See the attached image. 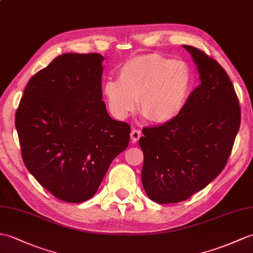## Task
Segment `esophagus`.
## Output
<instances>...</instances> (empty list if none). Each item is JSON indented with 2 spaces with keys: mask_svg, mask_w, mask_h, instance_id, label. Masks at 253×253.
<instances>
[{
  "mask_svg": "<svg viewBox=\"0 0 253 253\" xmlns=\"http://www.w3.org/2000/svg\"><path fill=\"white\" fill-rule=\"evenodd\" d=\"M141 136H142V132L138 130V129H133V130H131V132H130V139L133 143L137 142Z\"/></svg>",
  "mask_w": 253,
  "mask_h": 253,
  "instance_id": "34e87169",
  "label": "esophagus"
}]
</instances>
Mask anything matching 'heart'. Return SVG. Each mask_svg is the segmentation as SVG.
Masks as SVG:
<instances>
[{
  "label": "heart",
  "instance_id": "1",
  "mask_svg": "<svg viewBox=\"0 0 253 253\" xmlns=\"http://www.w3.org/2000/svg\"><path fill=\"white\" fill-rule=\"evenodd\" d=\"M193 84L190 67L157 54L141 55L125 62L119 80L103 84L110 112L125 120L136 109L153 124H167L184 109Z\"/></svg>",
  "mask_w": 253,
  "mask_h": 253
}]
</instances>
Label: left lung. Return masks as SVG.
<instances>
[{
    "label": "left lung",
    "mask_w": 253,
    "mask_h": 253,
    "mask_svg": "<svg viewBox=\"0 0 253 253\" xmlns=\"http://www.w3.org/2000/svg\"><path fill=\"white\" fill-rule=\"evenodd\" d=\"M199 84L171 122L143 128V189L158 204H174L205 189L225 167L240 126V107L225 70L195 47Z\"/></svg>",
    "instance_id": "left-lung-1"
}]
</instances>
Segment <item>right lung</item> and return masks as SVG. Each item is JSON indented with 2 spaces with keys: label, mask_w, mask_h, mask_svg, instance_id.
<instances>
[{
  "label": "right lung",
  "mask_w": 253,
  "mask_h": 253,
  "mask_svg": "<svg viewBox=\"0 0 253 253\" xmlns=\"http://www.w3.org/2000/svg\"><path fill=\"white\" fill-rule=\"evenodd\" d=\"M103 60L100 54L56 57L28 82L16 112L27 169L67 203L95 195L130 138V126L113 120L102 101Z\"/></svg>",
  "instance_id": "obj_1"
}]
</instances>
